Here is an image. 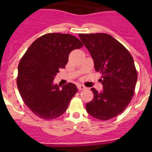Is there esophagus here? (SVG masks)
Listing matches in <instances>:
<instances>
[{"mask_svg":"<svg viewBox=\"0 0 152 152\" xmlns=\"http://www.w3.org/2000/svg\"><path fill=\"white\" fill-rule=\"evenodd\" d=\"M77 88H78V90L81 91V90H84L86 88L84 85H82V84H78V85H77Z\"/></svg>","mask_w":152,"mask_h":152,"instance_id":"34e87169","label":"esophagus"}]
</instances>
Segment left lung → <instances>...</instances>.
I'll return each mask as SVG.
<instances>
[{
	"label": "left lung",
	"instance_id": "1",
	"mask_svg": "<svg viewBox=\"0 0 152 152\" xmlns=\"http://www.w3.org/2000/svg\"><path fill=\"white\" fill-rule=\"evenodd\" d=\"M94 60L95 71L102 75L103 90L91 88L94 98L86 104L93 117L108 120L122 113L134 95L137 72L134 60L120 42L107 33L79 34Z\"/></svg>",
	"mask_w": 152,
	"mask_h": 152
}]
</instances>
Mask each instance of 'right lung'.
<instances>
[{"label":"right lung","instance_id":"obj_1","mask_svg":"<svg viewBox=\"0 0 152 152\" xmlns=\"http://www.w3.org/2000/svg\"><path fill=\"white\" fill-rule=\"evenodd\" d=\"M82 42L70 34L49 33L35 40L18 65L17 88L23 100L35 115L53 119L62 115L77 92L75 84H55L60 68H65L70 52Z\"/></svg>","mask_w":152,"mask_h":152}]
</instances>
